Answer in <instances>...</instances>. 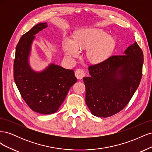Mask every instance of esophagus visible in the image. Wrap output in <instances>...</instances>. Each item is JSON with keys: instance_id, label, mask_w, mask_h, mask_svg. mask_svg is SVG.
Masks as SVG:
<instances>
[{"instance_id": "1", "label": "esophagus", "mask_w": 152, "mask_h": 152, "mask_svg": "<svg viewBox=\"0 0 152 152\" xmlns=\"http://www.w3.org/2000/svg\"><path fill=\"white\" fill-rule=\"evenodd\" d=\"M75 75L78 79H82L84 77L85 73L82 69H77L75 72Z\"/></svg>"}]
</instances>
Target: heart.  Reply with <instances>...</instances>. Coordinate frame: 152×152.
<instances>
[{"instance_id":"b5f03b06","label":"heart","mask_w":152,"mask_h":152,"mask_svg":"<svg viewBox=\"0 0 152 152\" xmlns=\"http://www.w3.org/2000/svg\"><path fill=\"white\" fill-rule=\"evenodd\" d=\"M116 47V40L104 31L97 29H85L77 33L75 40L66 37L63 42L65 55L70 58L80 55V49L87 50V60L99 64L112 56Z\"/></svg>"}]
</instances>
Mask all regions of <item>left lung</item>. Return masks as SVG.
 Here are the masks:
<instances>
[{
    "instance_id": "1",
    "label": "left lung",
    "mask_w": 152,
    "mask_h": 152,
    "mask_svg": "<svg viewBox=\"0 0 152 152\" xmlns=\"http://www.w3.org/2000/svg\"><path fill=\"white\" fill-rule=\"evenodd\" d=\"M143 53L136 42L122 55L88 68L84 77L86 103L94 116L108 117L122 110L132 98L142 77Z\"/></svg>"
}]
</instances>
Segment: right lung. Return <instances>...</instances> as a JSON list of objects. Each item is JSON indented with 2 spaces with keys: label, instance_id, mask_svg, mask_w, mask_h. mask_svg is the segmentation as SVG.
Returning a JSON list of instances; mask_svg holds the SVG:
<instances>
[{
  "label": "right lung",
  "instance_id": "1",
  "mask_svg": "<svg viewBox=\"0 0 152 152\" xmlns=\"http://www.w3.org/2000/svg\"><path fill=\"white\" fill-rule=\"evenodd\" d=\"M48 26L47 23H39L21 37L14 61V80L23 99L32 110L41 114L57 112L77 80L73 70L53 63L40 71L31 67L30 56L35 35Z\"/></svg>",
  "mask_w": 152,
  "mask_h": 152
}]
</instances>
